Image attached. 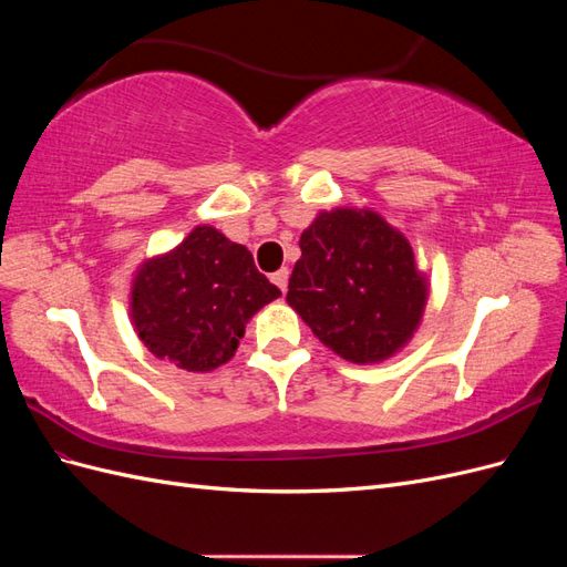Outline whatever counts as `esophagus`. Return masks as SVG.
<instances>
[{
    "instance_id": "esophagus-1",
    "label": "esophagus",
    "mask_w": 567,
    "mask_h": 567,
    "mask_svg": "<svg viewBox=\"0 0 567 567\" xmlns=\"http://www.w3.org/2000/svg\"><path fill=\"white\" fill-rule=\"evenodd\" d=\"M271 281L279 286L281 293H286V288H288V269L284 267V269H279V271H274V274H271Z\"/></svg>"
}]
</instances>
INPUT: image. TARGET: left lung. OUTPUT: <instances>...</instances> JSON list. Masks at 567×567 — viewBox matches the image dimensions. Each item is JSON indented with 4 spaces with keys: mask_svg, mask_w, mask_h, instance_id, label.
<instances>
[{
    "mask_svg": "<svg viewBox=\"0 0 567 567\" xmlns=\"http://www.w3.org/2000/svg\"><path fill=\"white\" fill-rule=\"evenodd\" d=\"M288 305L352 364L392 357L419 329L427 298L406 238L373 210L319 213L300 236Z\"/></svg>",
    "mask_w": 567,
    "mask_h": 567,
    "instance_id": "left-lung-1",
    "label": "left lung"
}]
</instances>
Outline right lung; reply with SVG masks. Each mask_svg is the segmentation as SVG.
Masks as SVG:
<instances>
[{
	"label": "right lung",
	"instance_id": "add662e5",
	"mask_svg": "<svg viewBox=\"0 0 567 567\" xmlns=\"http://www.w3.org/2000/svg\"><path fill=\"white\" fill-rule=\"evenodd\" d=\"M279 296L246 246L203 225L140 267L130 312L153 354L203 373L229 362L246 321Z\"/></svg>",
	"mask_w": 567,
	"mask_h": 567
}]
</instances>
